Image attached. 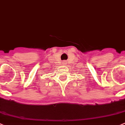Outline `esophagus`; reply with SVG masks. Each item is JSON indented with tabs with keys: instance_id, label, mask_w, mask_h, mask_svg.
<instances>
[{
	"instance_id": "obj_1",
	"label": "esophagus",
	"mask_w": 125,
	"mask_h": 125,
	"mask_svg": "<svg viewBox=\"0 0 125 125\" xmlns=\"http://www.w3.org/2000/svg\"><path fill=\"white\" fill-rule=\"evenodd\" d=\"M63 65H66V61H64V62H63Z\"/></svg>"
}]
</instances>
